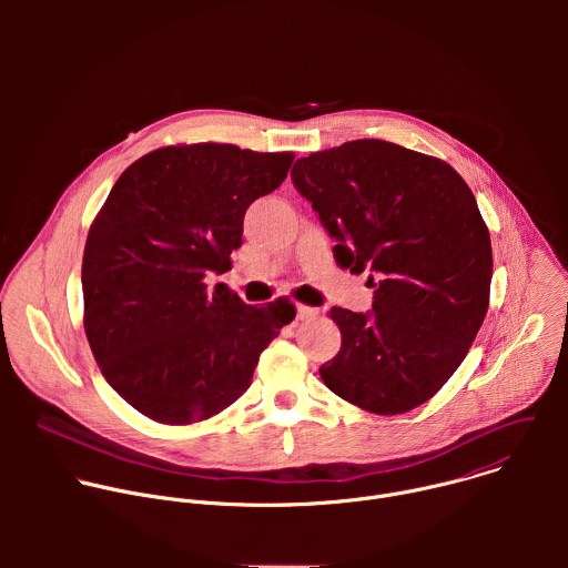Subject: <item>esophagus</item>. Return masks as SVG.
I'll return each instance as SVG.
<instances>
[{"label":"esophagus","instance_id":"obj_1","mask_svg":"<svg viewBox=\"0 0 568 568\" xmlns=\"http://www.w3.org/2000/svg\"><path fill=\"white\" fill-rule=\"evenodd\" d=\"M321 312L316 310V307H310V305H298L296 307V316L301 318V321H310V318H316Z\"/></svg>","mask_w":568,"mask_h":568}]
</instances>
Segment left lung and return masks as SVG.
Segmentation results:
<instances>
[{
	"mask_svg": "<svg viewBox=\"0 0 568 568\" xmlns=\"http://www.w3.org/2000/svg\"><path fill=\"white\" fill-rule=\"evenodd\" d=\"M292 182L337 240V265L368 270L375 287L371 312L331 310L342 351L321 379L371 414L420 407L488 314L493 245L469 186L445 161L379 139L312 152Z\"/></svg>",
	"mask_w": 568,
	"mask_h": 568,
	"instance_id": "8db88e82",
	"label": "left lung"
}]
</instances>
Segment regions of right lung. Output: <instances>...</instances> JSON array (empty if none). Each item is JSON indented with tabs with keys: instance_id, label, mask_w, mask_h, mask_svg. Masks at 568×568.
Masks as SVG:
<instances>
[{
	"instance_id": "right-lung-1",
	"label": "right lung",
	"mask_w": 568,
	"mask_h": 568,
	"mask_svg": "<svg viewBox=\"0 0 568 568\" xmlns=\"http://www.w3.org/2000/svg\"><path fill=\"white\" fill-rule=\"evenodd\" d=\"M292 161L231 143L169 145L116 180L85 242V333L139 414L164 425L220 414L296 316L285 298L256 307L204 283L231 270L250 204L283 184Z\"/></svg>"
}]
</instances>
